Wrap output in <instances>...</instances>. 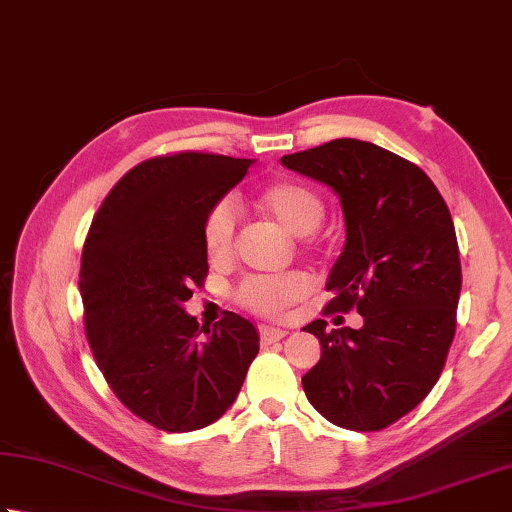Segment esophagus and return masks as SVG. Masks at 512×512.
<instances>
[{
	"label": "esophagus",
	"instance_id": "1",
	"mask_svg": "<svg viewBox=\"0 0 512 512\" xmlns=\"http://www.w3.org/2000/svg\"><path fill=\"white\" fill-rule=\"evenodd\" d=\"M286 335H288V330H284V328H273V326L259 328V342H262L264 346L275 344V342H279V339H284Z\"/></svg>",
	"mask_w": 512,
	"mask_h": 512
}]
</instances>
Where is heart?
<instances>
[{
    "label": "heart",
    "instance_id": "1",
    "mask_svg": "<svg viewBox=\"0 0 512 512\" xmlns=\"http://www.w3.org/2000/svg\"><path fill=\"white\" fill-rule=\"evenodd\" d=\"M262 210L277 219L290 233L304 237L315 233L326 215L322 195L313 186L297 179H282L268 184L257 197ZM237 235V210L230 199H222L208 210L204 219V246L210 259H228L233 255ZM308 279L302 273L253 275L237 288L235 299L257 315H282L306 295Z\"/></svg>",
    "mask_w": 512,
    "mask_h": 512
}]
</instances>
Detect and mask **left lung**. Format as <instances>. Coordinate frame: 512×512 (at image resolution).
<instances>
[{
    "label": "left lung",
    "instance_id": "left-lung-1",
    "mask_svg": "<svg viewBox=\"0 0 512 512\" xmlns=\"http://www.w3.org/2000/svg\"><path fill=\"white\" fill-rule=\"evenodd\" d=\"M282 164L339 195L346 244L328 275L326 313L364 317L357 330L304 326L322 344L304 393L335 426L382 430L430 393L453 344L462 290L453 217L422 168L362 139H333Z\"/></svg>",
    "mask_w": 512,
    "mask_h": 512
}]
</instances>
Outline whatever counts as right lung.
Returning a JSON list of instances; mask_svg holds the SVG:
<instances>
[{"mask_svg":"<svg viewBox=\"0 0 512 512\" xmlns=\"http://www.w3.org/2000/svg\"><path fill=\"white\" fill-rule=\"evenodd\" d=\"M253 162L146 159L113 186L88 230L79 273L88 344L119 402L166 433L217 422L259 353L257 328L242 315L226 310L199 328L184 310L208 273V210Z\"/></svg>","mask_w":512,"mask_h":512,"instance_id":"obj_1","label":"right lung"}]
</instances>
